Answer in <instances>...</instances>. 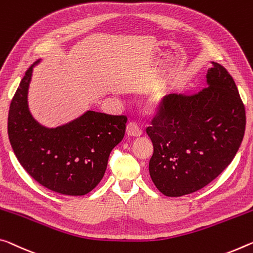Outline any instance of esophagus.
<instances>
[{
    "instance_id": "obj_1",
    "label": "esophagus",
    "mask_w": 253,
    "mask_h": 253,
    "mask_svg": "<svg viewBox=\"0 0 253 253\" xmlns=\"http://www.w3.org/2000/svg\"><path fill=\"white\" fill-rule=\"evenodd\" d=\"M126 133L131 137H139L142 135V130L139 129V127L135 123H129L126 127Z\"/></svg>"
}]
</instances>
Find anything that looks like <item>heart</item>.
<instances>
[{
  "mask_svg": "<svg viewBox=\"0 0 253 253\" xmlns=\"http://www.w3.org/2000/svg\"><path fill=\"white\" fill-rule=\"evenodd\" d=\"M166 100H167L166 92H155V93H153L150 98H148L146 107L148 108V110L156 111L164 105Z\"/></svg>",
  "mask_w": 253,
  "mask_h": 253,
  "instance_id": "b5f03b06",
  "label": "heart"
}]
</instances>
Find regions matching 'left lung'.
I'll return each instance as SVG.
<instances>
[{
  "label": "left lung",
  "instance_id": "1",
  "mask_svg": "<svg viewBox=\"0 0 253 253\" xmlns=\"http://www.w3.org/2000/svg\"><path fill=\"white\" fill-rule=\"evenodd\" d=\"M207 86L194 95L169 94L146 133L154 152L148 171L168 197L202 189L222 173L241 146L246 109L232 76L211 62Z\"/></svg>",
  "mask_w": 253,
  "mask_h": 253
}]
</instances>
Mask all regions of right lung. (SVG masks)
<instances>
[{
	"instance_id": "add662e5",
	"label": "right lung",
	"mask_w": 253,
	"mask_h": 253,
	"mask_svg": "<svg viewBox=\"0 0 253 253\" xmlns=\"http://www.w3.org/2000/svg\"><path fill=\"white\" fill-rule=\"evenodd\" d=\"M31 65L11 101L7 134L18 161L28 173L51 191L83 196L105 174L112 148L125 135L126 116L87 110L72 122L49 128L34 118L28 105Z\"/></svg>"
}]
</instances>
